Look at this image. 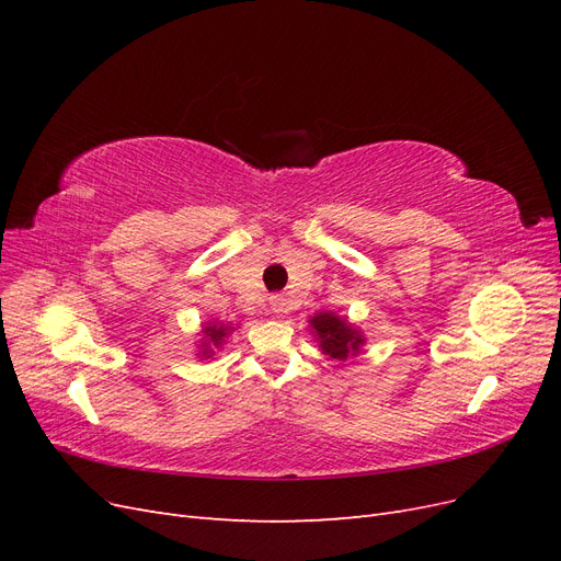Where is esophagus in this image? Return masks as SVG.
<instances>
[{
  "instance_id": "34e87169",
  "label": "esophagus",
  "mask_w": 561,
  "mask_h": 561,
  "mask_svg": "<svg viewBox=\"0 0 561 561\" xmlns=\"http://www.w3.org/2000/svg\"><path fill=\"white\" fill-rule=\"evenodd\" d=\"M271 311H274V313H283L285 311V299L280 295L271 297Z\"/></svg>"
}]
</instances>
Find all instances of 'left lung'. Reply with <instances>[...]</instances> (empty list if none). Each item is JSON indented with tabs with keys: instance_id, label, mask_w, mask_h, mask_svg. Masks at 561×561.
I'll return each instance as SVG.
<instances>
[{
	"instance_id": "8db88e82",
	"label": "left lung",
	"mask_w": 561,
	"mask_h": 561,
	"mask_svg": "<svg viewBox=\"0 0 561 561\" xmlns=\"http://www.w3.org/2000/svg\"><path fill=\"white\" fill-rule=\"evenodd\" d=\"M309 330L316 336L320 351L339 363L355 358L365 346V334L348 318L336 316L332 311H318L316 316H311Z\"/></svg>"
}]
</instances>
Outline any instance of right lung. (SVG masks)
I'll list each match as a JSON object with an SVG mask.
<instances>
[{"label": "right lung", "instance_id": "add662e5", "mask_svg": "<svg viewBox=\"0 0 561 561\" xmlns=\"http://www.w3.org/2000/svg\"><path fill=\"white\" fill-rule=\"evenodd\" d=\"M239 328V325H231V322H222V320H210V322H203L201 325V332H196L201 339L196 344V358H213L215 351H219L225 346L227 336Z\"/></svg>", "mask_w": 561, "mask_h": 561}]
</instances>
